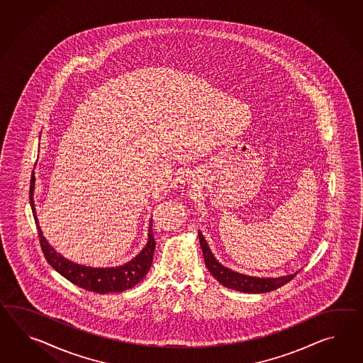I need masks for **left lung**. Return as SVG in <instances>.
Here are the masks:
<instances>
[{
  "instance_id": "1",
  "label": "left lung",
  "mask_w": 363,
  "mask_h": 363,
  "mask_svg": "<svg viewBox=\"0 0 363 363\" xmlns=\"http://www.w3.org/2000/svg\"><path fill=\"white\" fill-rule=\"evenodd\" d=\"M199 242L203 252L204 262L208 272L213 274V278L224 287L235 290V291L245 292V294H264V292L273 291L283 284L290 282L295 275H282V277H253V275L242 274L235 272L227 266L221 265L220 262L213 256L211 249L208 247L207 241L203 238L202 232L198 230Z\"/></svg>"
}]
</instances>
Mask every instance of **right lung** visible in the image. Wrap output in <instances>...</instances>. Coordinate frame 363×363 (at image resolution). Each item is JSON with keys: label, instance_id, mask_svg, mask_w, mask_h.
<instances>
[{"label": "right lung", "instance_id": "1", "mask_svg": "<svg viewBox=\"0 0 363 363\" xmlns=\"http://www.w3.org/2000/svg\"><path fill=\"white\" fill-rule=\"evenodd\" d=\"M34 189H35V173L33 172L31 185H30L31 210L35 219L36 228L39 232V240H40V245L45 253V259L59 274H62L69 282L79 286L81 289L97 292V294L123 292L125 290H130L147 275L152 265L153 252L156 247V241L152 230V219L148 224V241L145 247H143L142 252L138 256L133 257L131 261L114 267H91V266L80 265V264L72 262L71 259H67L60 253H57L45 240L36 216Z\"/></svg>", "mask_w": 363, "mask_h": 363}]
</instances>
